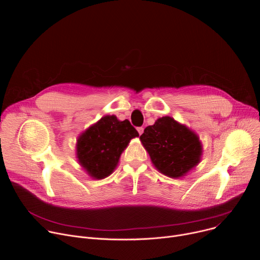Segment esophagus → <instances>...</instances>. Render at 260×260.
Returning <instances> with one entry per match:
<instances>
[{
    "mask_svg": "<svg viewBox=\"0 0 260 260\" xmlns=\"http://www.w3.org/2000/svg\"><path fill=\"white\" fill-rule=\"evenodd\" d=\"M137 129H138V133H139L140 135H142V134H143V132H144V128H143L142 126H141V127H138Z\"/></svg>",
    "mask_w": 260,
    "mask_h": 260,
    "instance_id": "esophagus-1",
    "label": "esophagus"
}]
</instances>
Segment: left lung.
<instances>
[{
	"mask_svg": "<svg viewBox=\"0 0 260 260\" xmlns=\"http://www.w3.org/2000/svg\"><path fill=\"white\" fill-rule=\"evenodd\" d=\"M140 140L154 167L170 178L185 176L201 161L203 146L198 135L170 116L147 126Z\"/></svg>",
	"mask_w": 260,
	"mask_h": 260,
	"instance_id": "obj_1",
	"label": "left lung"
}]
</instances>
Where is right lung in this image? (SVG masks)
Masks as SVG:
<instances>
[{"mask_svg":"<svg viewBox=\"0 0 260 260\" xmlns=\"http://www.w3.org/2000/svg\"><path fill=\"white\" fill-rule=\"evenodd\" d=\"M139 137L137 129L115 115L102 117L77 140L76 155L80 166L93 179L101 180L113 173L129 141Z\"/></svg>","mask_w":260,"mask_h":260,"instance_id":"obj_1","label":"right lung"}]
</instances>
